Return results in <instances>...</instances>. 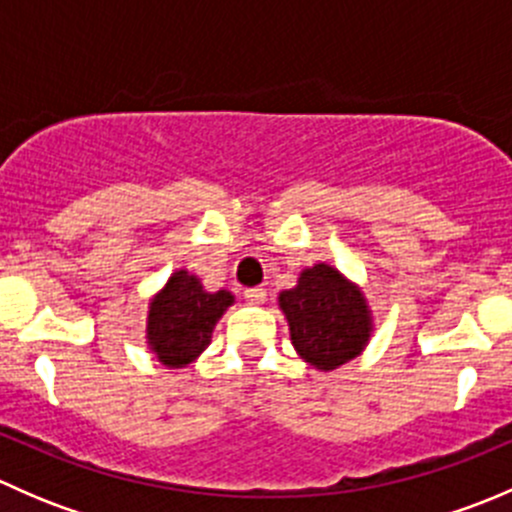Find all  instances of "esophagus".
<instances>
[{
    "label": "esophagus",
    "instance_id": "1",
    "mask_svg": "<svg viewBox=\"0 0 512 512\" xmlns=\"http://www.w3.org/2000/svg\"><path fill=\"white\" fill-rule=\"evenodd\" d=\"M245 299L250 304H265L267 302V292L262 287H252L245 289Z\"/></svg>",
    "mask_w": 512,
    "mask_h": 512
}]
</instances>
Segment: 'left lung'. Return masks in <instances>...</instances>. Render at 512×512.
I'll list each match as a JSON object with an SVG mask.
<instances>
[{"label":"left lung","mask_w":512,"mask_h":512,"mask_svg":"<svg viewBox=\"0 0 512 512\" xmlns=\"http://www.w3.org/2000/svg\"><path fill=\"white\" fill-rule=\"evenodd\" d=\"M294 352L319 371L339 369L366 349L374 319L359 285L337 267L317 262L277 297Z\"/></svg>","instance_id":"left-lung-1"}]
</instances>
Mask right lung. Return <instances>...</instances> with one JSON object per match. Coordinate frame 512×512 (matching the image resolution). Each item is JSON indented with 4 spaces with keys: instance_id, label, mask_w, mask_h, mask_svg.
I'll use <instances>...</instances> for the list:
<instances>
[{
    "instance_id": "add662e5",
    "label": "right lung",
    "mask_w": 512,
    "mask_h": 512,
    "mask_svg": "<svg viewBox=\"0 0 512 512\" xmlns=\"http://www.w3.org/2000/svg\"><path fill=\"white\" fill-rule=\"evenodd\" d=\"M235 304L227 289L208 292L188 270H175L148 302L146 342L168 369L193 364L208 349L215 324Z\"/></svg>"
}]
</instances>
